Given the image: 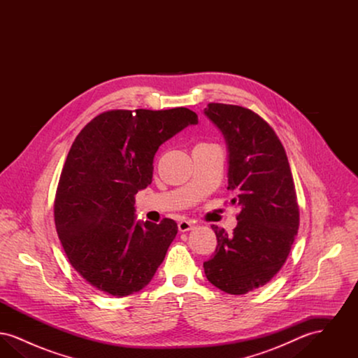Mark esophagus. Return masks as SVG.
<instances>
[{"label":"esophagus","instance_id":"34e87169","mask_svg":"<svg viewBox=\"0 0 358 358\" xmlns=\"http://www.w3.org/2000/svg\"><path fill=\"white\" fill-rule=\"evenodd\" d=\"M193 228H194L193 222H187V220L178 222V231L180 232H187V231H192Z\"/></svg>","mask_w":358,"mask_h":358}]
</instances>
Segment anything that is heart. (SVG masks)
I'll list each match as a JSON object with an SVG mask.
<instances>
[{"mask_svg":"<svg viewBox=\"0 0 358 358\" xmlns=\"http://www.w3.org/2000/svg\"><path fill=\"white\" fill-rule=\"evenodd\" d=\"M200 145H203V143H200Z\"/></svg>","mask_w":358,"mask_h":358,"instance_id":"1","label":"heart"}]
</instances>
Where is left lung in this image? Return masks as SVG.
Wrapping results in <instances>:
<instances>
[{
	"mask_svg": "<svg viewBox=\"0 0 358 358\" xmlns=\"http://www.w3.org/2000/svg\"><path fill=\"white\" fill-rule=\"evenodd\" d=\"M205 115L225 138L231 203L240 208L232 235L212 225L217 245L205 275L217 289L241 295L267 285L287 260L299 228L296 192L286 150L262 117L224 103H209Z\"/></svg>",
	"mask_w": 358,
	"mask_h": 358,
	"instance_id": "obj_1",
	"label": "left lung"
}]
</instances>
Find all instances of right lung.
I'll use <instances>...</instances> for the list:
<instances>
[{"instance_id":"add662e5","label":"right lung","mask_w":358,"mask_h":358,"mask_svg":"<svg viewBox=\"0 0 358 358\" xmlns=\"http://www.w3.org/2000/svg\"><path fill=\"white\" fill-rule=\"evenodd\" d=\"M197 114L110 110L75 138L55 196V225L71 266L94 289L126 296L143 289L164 262L177 224L136 222V196L152 184L158 148Z\"/></svg>"}]
</instances>
